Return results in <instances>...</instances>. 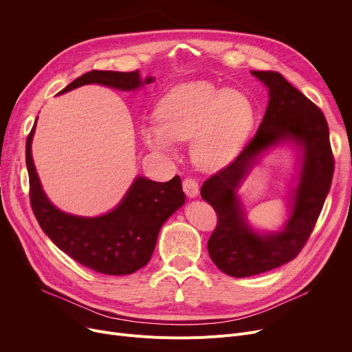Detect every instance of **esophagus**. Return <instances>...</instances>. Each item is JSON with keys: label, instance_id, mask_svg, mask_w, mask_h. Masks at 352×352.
Instances as JSON below:
<instances>
[{"label": "esophagus", "instance_id": "34e87169", "mask_svg": "<svg viewBox=\"0 0 352 352\" xmlns=\"http://www.w3.org/2000/svg\"><path fill=\"white\" fill-rule=\"evenodd\" d=\"M182 188L184 192L187 194V197L190 198H197L199 194V188H198V182L192 178H186L182 181Z\"/></svg>", "mask_w": 352, "mask_h": 352}]
</instances>
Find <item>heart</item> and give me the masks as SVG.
<instances>
[{
    "label": "heart",
    "instance_id": "b5f03b06",
    "mask_svg": "<svg viewBox=\"0 0 352 352\" xmlns=\"http://www.w3.org/2000/svg\"><path fill=\"white\" fill-rule=\"evenodd\" d=\"M157 121L141 129L148 148L173 155L175 141L191 140V157L198 168L218 171L231 164L252 137L256 107L243 89L190 81L161 98Z\"/></svg>",
    "mask_w": 352,
    "mask_h": 352
}]
</instances>
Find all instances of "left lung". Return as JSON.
I'll use <instances>...</instances> for the list:
<instances>
[{
  "label": "left lung",
  "instance_id": "1",
  "mask_svg": "<svg viewBox=\"0 0 352 352\" xmlns=\"http://www.w3.org/2000/svg\"><path fill=\"white\" fill-rule=\"evenodd\" d=\"M251 74L268 89L264 118L244 151L201 188L202 199L218 215L208 241L210 256L221 271L235 278L267 272L298 255L316 227L334 174L328 124L321 109L280 72ZM285 144L298 154L287 218L276 232L256 229L249 223L237 191L256 163Z\"/></svg>",
  "mask_w": 352,
  "mask_h": 352
}]
</instances>
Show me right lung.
Instances as JSON below:
<instances>
[{
  "instance_id": "obj_1",
  "label": "right lung",
  "mask_w": 352,
  "mask_h": 352,
  "mask_svg": "<svg viewBox=\"0 0 352 352\" xmlns=\"http://www.w3.org/2000/svg\"><path fill=\"white\" fill-rule=\"evenodd\" d=\"M140 71H89L74 80L58 96L88 84L118 91H138L154 82ZM38 120V117H36ZM36 120L27 138L25 162L30 175L31 206L43 231L61 251L81 265L107 275H128L151 260L161 227L186 204L181 178L157 182L137 175L118 204L97 217L74 215L55 207L47 197L32 160Z\"/></svg>"
}]
</instances>
